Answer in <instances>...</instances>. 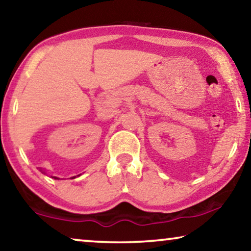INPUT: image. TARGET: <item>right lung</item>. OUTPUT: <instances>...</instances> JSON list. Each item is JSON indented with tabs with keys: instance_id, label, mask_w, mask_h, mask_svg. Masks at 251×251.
<instances>
[{
	"instance_id": "right-lung-1",
	"label": "right lung",
	"mask_w": 251,
	"mask_h": 251,
	"mask_svg": "<svg viewBox=\"0 0 251 251\" xmlns=\"http://www.w3.org/2000/svg\"><path fill=\"white\" fill-rule=\"evenodd\" d=\"M40 171H41L42 173H43V174H45V172H43V171H42V169H40ZM52 178H54V179H59V178H58V177H55V176H52Z\"/></svg>"
}]
</instances>
